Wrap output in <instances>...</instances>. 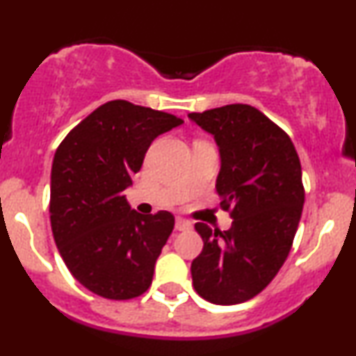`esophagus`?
Returning <instances> with one entry per match:
<instances>
[{
    "label": "esophagus",
    "instance_id": "1",
    "mask_svg": "<svg viewBox=\"0 0 356 356\" xmlns=\"http://www.w3.org/2000/svg\"><path fill=\"white\" fill-rule=\"evenodd\" d=\"M191 227H192L191 220H187V219H184V218L175 219V229H177V231H189Z\"/></svg>",
    "mask_w": 356,
    "mask_h": 356
}]
</instances>
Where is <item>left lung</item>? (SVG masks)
I'll list each match as a JSON object with an SVG mask.
<instances>
[{"instance_id":"1","label":"left lung","mask_w":356,"mask_h":356,"mask_svg":"<svg viewBox=\"0 0 356 356\" xmlns=\"http://www.w3.org/2000/svg\"><path fill=\"white\" fill-rule=\"evenodd\" d=\"M189 118L218 142L216 192L232 218L227 231L195 224L204 248L192 261V284L209 303H244L271 283L291 251L305 204L300 157L288 134L251 105Z\"/></svg>"}]
</instances>
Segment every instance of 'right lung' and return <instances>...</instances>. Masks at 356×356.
Wrapping results in <instances>:
<instances>
[{
	"label": "right lung",
	"mask_w": 356,
	"mask_h": 356,
	"mask_svg": "<svg viewBox=\"0 0 356 356\" xmlns=\"http://www.w3.org/2000/svg\"><path fill=\"white\" fill-rule=\"evenodd\" d=\"M181 124L172 113L110 100L73 127L56 149L53 238L73 277L95 295L132 300L152 284L174 216L130 211L124 191L154 138Z\"/></svg>",
	"instance_id": "obj_1"
}]
</instances>
